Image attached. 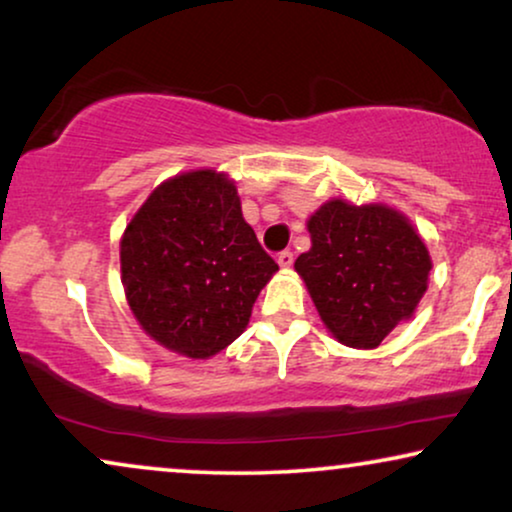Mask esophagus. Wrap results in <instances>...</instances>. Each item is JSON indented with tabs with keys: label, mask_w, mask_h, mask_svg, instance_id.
Masks as SVG:
<instances>
[{
	"label": "esophagus",
	"mask_w": 512,
	"mask_h": 512,
	"mask_svg": "<svg viewBox=\"0 0 512 512\" xmlns=\"http://www.w3.org/2000/svg\"><path fill=\"white\" fill-rule=\"evenodd\" d=\"M277 263H279V268L289 270L293 265V251H282V254H277Z\"/></svg>",
	"instance_id": "obj_1"
}]
</instances>
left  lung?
I'll return each instance as SVG.
<instances>
[{
  "label": "left lung",
  "mask_w": 512,
  "mask_h": 512,
  "mask_svg": "<svg viewBox=\"0 0 512 512\" xmlns=\"http://www.w3.org/2000/svg\"><path fill=\"white\" fill-rule=\"evenodd\" d=\"M312 247L296 272L331 335L354 349H375L412 319L429 286V249L398 209L333 198L307 219Z\"/></svg>",
  "instance_id": "1"
}]
</instances>
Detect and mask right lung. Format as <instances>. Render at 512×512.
<instances>
[{
	"instance_id": "right-lung-1",
	"label": "right lung",
	"mask_w": 512,
	"mask_h": 512,
	"mask_svg": "<svg viewBox=\"0 0 512 512\" xmlns=\"http://www.w3.org/2000/svg\"><path fill=\"white\" fill-rule=\"evenodd\" d=\"M277 270L244 221L226 172L165 179L121 237V282L132 314L160 347L188 359H209L240 338Z\"/></svg>"
}]
</instances>
